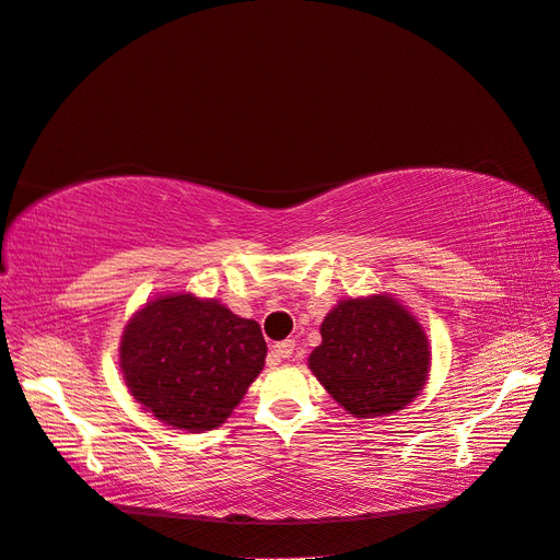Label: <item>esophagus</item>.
<instances>
[{
    "label": "esophagus",
    "instance_id": "esophagus-1",
    "mask_svg": "<svg viewBox=\"0 0 560 560\" xmlns=\"http://www.w3.org/2000/svg\"><path fill=\"white\" fill-rule=\"evenodd\" d=\"M295 352V340H281L271 348V354L279 357V360H289V357Z\"/></svg>",
    "mask_w": 560,
    "mask_h": 560
}]
</instances>
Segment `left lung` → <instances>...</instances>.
I'll use <instances>...</instances> for the list:
<instances>
[{
  "instance_id": "1",
  "label": "left lung",
  "mask_w": 560,
  "mask_h": 560,
  "mask_svg": "<svg viewBox=\"0 0 560 560\" xmlns=\"http://www.w3.org/2000/svg\"><path fill=\"white\" fill-rule=\"evenodd\" d=\"M428 366L423 328L388 295L342 300L310 354L314 376L357 419L405 409L423 390Z\"/></svg>"
}]
</instances>
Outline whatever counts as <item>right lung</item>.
Instances as JSON below:
<instances>
[{"label": "right lung", "instance_id": "add662e5", "mask_svg": "<svg viewBox=\"0 0 560 560\" xmlns=\"http://www.w3.org/2000/svg\"><path fill=\"white\" fill-rule=\"evenodd\" d=\"M260 324L194 295L147 303L127 324L120 366L132 397L189 433L218 428L265 366Z\"/></svg>", "mask_w": 560, "mask_h": 560}]
</instances>
